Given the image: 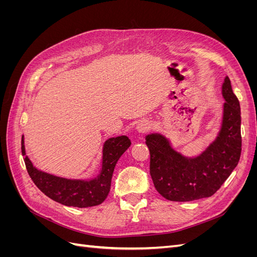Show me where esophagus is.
I'll return each mask as SVG.
<instances>
[{
	"instance_id": "esophagus-1",
	"label": "esophagus",
	"mask_w": 257,
	"mask_h": 257,
	"mask_svg": "<svg viewBox=\"0 0 257 257\" xmlns=\"http://www.w3.org/2000/svg\"><path fill=\"white\" fill-rule=\"evenodd\" d=\"M150 130H151V123L149 121H147V120L141 121V122L137 124V126H136V131L138 132L139 134H145V133H147L148 131H150Z\"/></svg>"
}]
</instances>
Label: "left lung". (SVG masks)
Masks as SVG:
<instances>
[{
	"label": "left lung",
	"instance_id": "obj_1",
	"mask_svg": "<svg viewBox=\"0 0 257 257\" xmlns=\"http://www.w3.org/2000/svg\"><path fill=\"white\" fill-rule=\"evenodd\" d=\"M222 121L213 141L195 157L174 149L160 133L146 135L150 150V175L161 195L172 201L212 196L237 166L241 154L239 100L226 76L222 84Z\"/></svg>",
	"mask_w": 257,
	"mask_h": 257
}]
</instances>
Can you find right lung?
I'll return each mask as SVG.
<instances>
[{
  "mask_svg": "<svg viewBox=\"0 0 257 257\" xmlns=\"http://www.w3.org/2000/svg\"><path fill=\"white\" fill-rule=\"evenodd\" d=\"M131 144L125 135L108 138L103 145L99 172L90 179H67L37 169L26 153L25 136L21 138V152L31 179L46 196L64 206L88 208L98 206L107 198L116 162Z\"/></svg>",
  "mask_w": 257,
  "mask_h": 257,
  "instance_id": "right-lung-1",
  "label": "right lung"
}]
</instances>
